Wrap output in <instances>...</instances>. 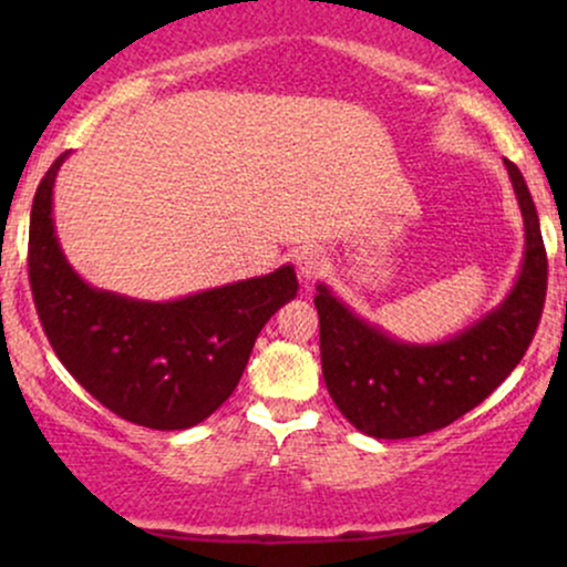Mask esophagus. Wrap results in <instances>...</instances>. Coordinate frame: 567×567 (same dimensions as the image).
<instances>
[{
  "label": "esophagus",
  "mask_w": 567,
  "mask_h": 567,
  "mask_svg": "<svg viewBox=\"0 0 567 567\" xmlns=\"http://www.w3.org/2000/svg\"><path fill=\"white\" fill-rule=\"evenodd\" d=\"M324 266H328V258H324L322 250H315V247H306L296 256V269L298 275H301L306 282L309 279H317L324 271Z\"/></svg>",
  "instance_id": "1"
}]
</instances>
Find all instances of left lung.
I'll list each match as a JSON object with an SVG mask.
<instances>
[{
    "mask_svg": "<svg viewBox=\"0 0 567 567\" xmlns=\"http://www.w3.org/2000/svg\"><path fill=\"white\" fill-rule=\"evenodd\" d=\"M525 220V258L504 303L442 343H405L386 336L317 285L322 375L351 426L379 440L437 432L477 408L528 351L546 298V250L523 173L509 159Z\"/></svg>",
    "mask_w": 567,
    "mask_h": 567,
    "instance_id": "8db88e82",
    "label": "left lung"
}]
</instances>
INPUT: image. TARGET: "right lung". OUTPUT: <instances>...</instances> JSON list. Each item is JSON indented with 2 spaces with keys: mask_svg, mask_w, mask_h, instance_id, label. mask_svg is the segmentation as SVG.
<instances>
[{
  "mask_svg": "<svg viewBox=\"0 0 567 567\" xmlns=\"http://www.w3.org/2000/svg\"><path fill=\"white\" fill-rule=\"evenodd\" d=\"M61 154L34 194L29 282L58 360L130 424L188 429L229 400L252 343L279 306L296 298L292 266L178 301L152 303L90 288L71 269L53 226Z\"/></svg>",
  "mask_w": 567,
  "mask_h": 567,
  "instance_id": "add662e5",
  "label": "right lung"
}]
</instances>
